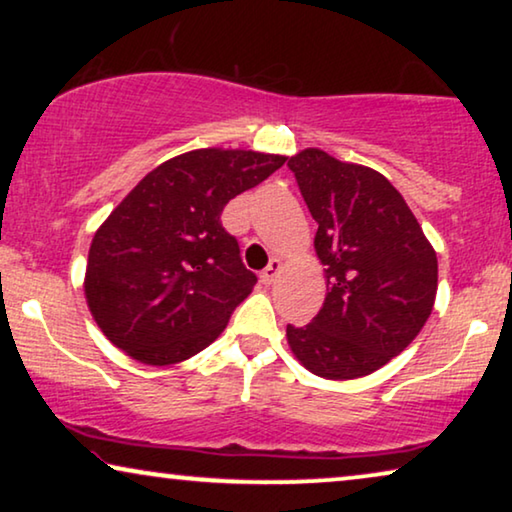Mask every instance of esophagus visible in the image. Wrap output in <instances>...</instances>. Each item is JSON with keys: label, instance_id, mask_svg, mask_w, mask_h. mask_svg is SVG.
<instances>
[{"label": "esophagus", "instance_id": "1", "mask_svg": "<svg viewBox=\"0 0 512 512\" xmlns=\"http://www.w3.org/2000/svg\"><path fill=\"white\" fill-rule=\"evenodd\" d=\"M279 272H282V261H279V258H272L268 268L261 272V282L263 284H272L279 277Z\"/></svg>", "mask_w": 512, "mask_h": 512}]
</instances>
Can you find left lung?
Instances as JSON below:
<instances>
[{"label": "left lung", "instance_id": "left-lung-1", "mask_svg": "<svg viewBox=\"0 0 512 512\" xmlns=\"http://www.w3.org/2000/svg\"><path fill=\"white\" fill-rule=\"evenodd\" d=\"M317 221L326 298L312 324L286 326L293 356L324 380H356L403 352L431 317L436 249L403 195L373 167L321 149L289 158Z\"/></svg>", "mask_w": 512, "mask_h": 512}]
</instances>
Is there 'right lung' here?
I'll use <instances>...</instances> for the list:
<instances>
[{
    "mask_svg": "<svg viewBox=\"0 0 512 512\" xmlns=\"http://www.w3.org/2000/svg\"><path fill=\"white\" fill-rule=\"evenodd\" d=\"M247 149L186 151L151 170L95 230L83 293L111 345L172 366L212 345L256 275L221 212L284 165Z\"/></svg>",
    "mask_w": 512,
    "mask_h": 512,
    "instance_id": "add662e5",
    "label": "right lung"
}]
</instances>
